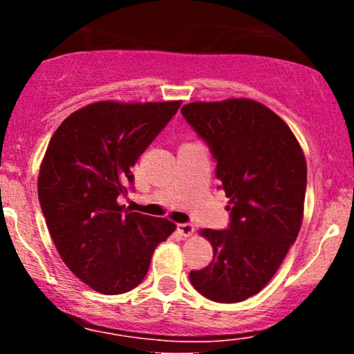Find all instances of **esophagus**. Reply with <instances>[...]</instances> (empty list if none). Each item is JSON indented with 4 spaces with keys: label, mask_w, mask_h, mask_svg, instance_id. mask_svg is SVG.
<instances>
[{
    "label": "esophagus",
    "mask_w": 354,
    "mask_h": 354,
    "mask_svg": "<svg viewBox=\"0 0 354 354\" xmlns=\"http://www.w3.org/2000/svg\"><path fill=\"white\" fill-rule=\"evenodd\" d=\"M176 228L183 236H191L194 233V226L191 223H180V225H176Z\"/></svg>",
    "instance_id": "34e87169"
}]
</instances>
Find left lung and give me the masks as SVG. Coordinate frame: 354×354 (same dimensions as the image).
Masks as SVG:
<instances>
[{"label": "left lung", "mask_w": 354, "mask_h": 354, "mask_svg": "<svg viewBox=\"0 0 354 354\" xmlns=\"http://www.w3.org/2000/svg\"><path fill=\"white\" fill-rule=\"evenodd\" d=\"M181 115L216 161L230 198L226 230H203L213 259L189 273L198 293L238 303L263 290L301 228L306 161L290 126L251 100L189 103Z\"/></svg>", "instance_id": "left-lung-1"}]
</instances>
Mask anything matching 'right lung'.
Wrapping results in <instances>:
<instances>
[{"instance_id": "add662e5", "label": "right lung", "mask_w": 354, "mask_h": 354, "mask_svg": "<svg viewBox=\"0 0 354 354\" xmlns=\"http://www.w3.org/2000/svg\"><path fill=\"white\" fill-rule=\"evenodd\" d=\"M180 106L100 101L68 116L48 145L38 178L43 216L64 265L95 291L136 288L154 248L176 228L118 198L133 189L131 166Z\"/></svg>"}]
</instances>
